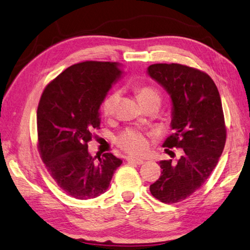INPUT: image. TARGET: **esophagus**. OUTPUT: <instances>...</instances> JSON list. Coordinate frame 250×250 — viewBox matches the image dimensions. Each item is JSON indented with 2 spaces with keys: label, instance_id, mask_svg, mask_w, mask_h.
Segmentation results:
<instances>
[{
  "label": "esophagus",
  "instance_id": "1",
  "mask_svg": "<svg viewBox=\"0 0 250 250\" xmlns=\"http://www.w3.org/2000/svg\"><path fill=\"white\" fill-rule=\"evenodd\" d=\"M127 162L131 163V164H136V165H143L144 160L140 158H136V157H127Z\"/></svg>",
  "mask_w": 250,
  "mask_h": 250
}]
</instances>
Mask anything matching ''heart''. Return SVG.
Masks as SVG:
<instances>
[{
	"label": "heart",
	"mask_w": 250,
	"mask_h": 250,
	"mask_svg": "<svg viewBox=\"0 0 250 250\" xmlns=\"http://www.w3.org/2000/svg\"><path fill=\"white\" fill-rule=\"evenodd\" d=\"M137 97L139 99L141 104H146L151 99H160L159 92L156 88L149 85H140L136 88ZM120 101V92L113 91L104 98L103 103V113L107 118L112 116ZM116 144L123 148L124 151L130 154H141L146 151L147 147V139L146 135L137 129H126L125 131L116 138Z\"/></svg>",
	"instance_id": "1"
}]
</instances>
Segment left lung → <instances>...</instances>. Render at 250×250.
Here are the masks:
<instances>
[{"label": "left lung", "instance_id": "left-lung-1", "mask_svg": "<svg viewBox=\"0 0 250 250\" xmlns=\"http://www.w3.org/2000/svg\"><path fill=\"white\" fill-rule=\"evenodd\" d=\"M147 74L166 88L173 104L174 132L163 146L183 149L175 165L160 160L162 174L149 186L155 198L172 204L198 190L217 165L227 138L223 104L217 86L204 71L164 63L149 65Z\"/></svg>", "mask_w": 250, "mask_h": 250}]
</instances>
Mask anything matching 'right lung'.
I'll list each match as a JSON object with an SVG mask.
<instances>
[{"label": "right lung", "instance_id": "obj_1", "mask_svg": "<svg viewBox=\"0 0 250 250\" xmlns=\"http://www.w3.org/2000/svg\"><path fill=\"white\" fill-rule=\"evenodd\" d=\"M120 66L97 61L71 65L45 87L38 104L41 157L57 184L79 200L106 191L122 164L111 153L92 157L87 151L92 131L101 125L99 109L122 75Z\"/></svg>", "mask_w": 250, "mask_h": 250}]
</instances>
